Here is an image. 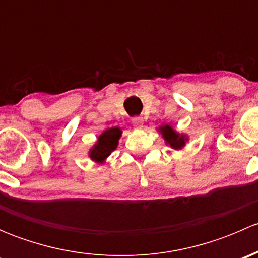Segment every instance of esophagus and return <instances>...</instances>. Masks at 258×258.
I'll list each match as a JSON object with an SVG mask.
<instances>
[{
	"label": "esophagus",
	"instance_id": "esophagus-1",
	"mask_svg": "<svg viewBox=\"0 0 258 258\" xmlns=\"http://www.w3.org/2000/svg\"><path fill=\"white\" fill-rule=\"evenodd\" d=\"M132 122H134V124L137 128H142V127H144V118H142V117H135V118L132 119Z\"/></svg>",
	"mask_w": 258,
	"mask_h": 258
}]
</instances>
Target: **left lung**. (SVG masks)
<instances>
[{"instance_id":"left-lung-1","label":"left lung","mask_w":258,"mask_h":258,"mask_svg":"<svg viewBox=\"0 0 258 258\" xmlns=\"http://www.w3.org/2000/svg\"><path fill=\"white\" fill-rule=\"evenodd\" d=\"M161 132H162L163 137H165V140L167 141V144H170L173 148L178 150V148L183 147L186 139H184L183 136H179V135L176 134L172 130V127L166 124V126L161 127Z\"/></svg>"}]
</instances>
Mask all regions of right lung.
Masks as SVG:
<instances>
[{
	"mask_svg": "<svg viewBox=\"0 0 258 258\" xmlns=\"http://www.w3.org/2000/svg\"><path fill=\"white\" fill-rule=\"evenodd\" d=\"M121 134L122 131L118 127H113V128H110L103 132L98 137L97 144L91 150L90 157L95 160L96 162H103L106 157L110 156V153L117 147Z\"/></svg>",
	"mask_w": 258,
	"mask_h": 258,
	"instance_id": "obj_1",
	"label": "right lung"
}]
</instances>
